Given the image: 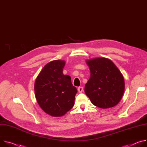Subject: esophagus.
Wrapping results in <instances>:
<instances>
[{
    "instance_id": "1",
    "label": "esophagus",
    "mask_w": 147,
    "mask_h": 147,
    "mask_svg": "<svg viewBox=\"0 0 147 147\" xmlns=\"http://www.w3.org/2000/svg\"><path fill=\"white\" fill-rule=\"evenodd\" d=\"M78 91L79 93H82V92L84 91V88L83 87H79L78 88Z\"/></svg>"
}]
</instances>
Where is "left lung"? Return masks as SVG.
Wrapping results in <instances>:
<instances>
[{"label": "left lung", "mask_w": 147, "mask_h": 147, "mask_svg": "<svg viewBox=\"0 0 147 147\" xmlns=\"http://www.w3.org/2000/svg\"><path fill=\"white\" fill-rule=\"evenodd\" d=\"M90 71L85 86L86 94L94 106L101 109L115 107L124 94V77L110 59L97 57L86 60Z\"/></svg>", "instance_id": "left-lung-1"}]
</instances>
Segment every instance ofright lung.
Returning a JSON list of instances; mask_svg holds the SVG:
<instances>
[{
    "label": "right lung",
    "instance_id": "obj_1",
    "mask_svg": "<svg viewBox=\"0 0 147 147\" xmlns=\"http://www.w3.org/2000/svg\"><path fill=\"white\" fill-rule=\"evenodd\" d=\"M64 60L47 63L37 76L34 84L37 102L42 110L53 117L65 115L74 106L76 88L69 75L63 74Z\"/></svg>",
    "mask_w": 147,
    "mask_h": 147
}]
</instances>
